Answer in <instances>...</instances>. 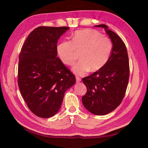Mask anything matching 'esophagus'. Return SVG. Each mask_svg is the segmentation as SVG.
Returning <instances> with one entry per match:
<instances>
[{"mask_svg":"<svg viewBox=\"0 0 148 148\" xmlns=\"http://www.w3.org/2000/svg\"><path fill=\"white\" fill-rule=\"evenodd\" d=\"M76 82L77 83H79V82H80V81H81V78L79 77H77V76L76 77Z\"/></svg>","mask_w":148,"mask_h":148,"instance_id":"1","label":"esophagus"}]
</instances>
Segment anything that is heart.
<instances>
[{
  "mask_svg": "<svg viewBox=\"0 0 148 148\" xmlns=\"http://www.w3.org/2000/svg\"><path fill=\"white\" fill-rule=\"evenodd\" d=\"M112 44L111 39L93 29L77 30L71 40H65L56 47V51L64 64L72 65L77 58V52H81V61L72 67L79 76L86 74L90 70L95 72L104 66L111 55Z\"/></svg>",
  "mask_w": 148,
  "mask_h": 148,
  "instance_id": "1",
  "label": "heart"
}]
</instances>
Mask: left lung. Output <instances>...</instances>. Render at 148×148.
Returning <instances> with one entry per match:
<instances>
[{
    "mask_svg": "<svg viewBox=\"0 0 148 148\" xmlns=\"http://www.w3.org/2000/svg\"><path fill=\"white\" fill-rule=\"evenodd\" d=\"M96 27L105 29L112 43L108 62L98 71L83 78L87 88L82 102L88 111L95 115H106L114 111L123 99L129 80L127 49L121 39L106 25Z\"/></svg>",
    "mask_w": 148,
    "mask_h": 148,
    "instance_id": "obj_1",
    "label": "left lung"
}]
</instances>
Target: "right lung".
Wrapping results in <instances>:
<instances>
[{
    "label": "right lung",
    "mask_w": 148,
    "mask_h": 148,
    "mask_svg": "<svg viewBox=\"0 0 148 148\" xmlns=\"http://www.w3.org/2000/svg\"><path fill=\"white\" fill-rule=\"evenodd\" d=\"M67 27H39L27 37L19 55L18 83L21 96L34 114L55 115L75 76L57 56L58 40Z\"/></svg>",
    "instance_id": "obj_1"
}]
</instances>
